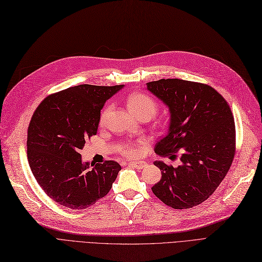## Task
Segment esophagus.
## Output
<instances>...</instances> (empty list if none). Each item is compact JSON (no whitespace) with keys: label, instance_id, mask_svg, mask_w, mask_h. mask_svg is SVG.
I'll use <instances>...</instances> for the list:
<instances>
[{"label":"esophagus","instance_id":"esophagus-1","mask_svg":"<svg viewBox=\"0 0 262 262\" xmlns=\"http://www.w3.org/2000/svg\"><path fill=\"white\" fill-rule=\"evenodd\" d=\"M128 165H130V166H132V167L141 170V169L145 168L147 164L145 162H143V161H140V162H129Z\"/></svg>","mask_w":262,"mask_h":262}]
</instances>
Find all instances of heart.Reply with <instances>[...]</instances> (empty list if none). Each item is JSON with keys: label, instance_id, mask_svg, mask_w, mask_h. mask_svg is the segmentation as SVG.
Masks as SVG:
<instances>
[{"label": "heart", "instance_id": "obj_1", "mask_svg": "<svg viewBox=\"0 0 262 262\" xmlns=\"http://www.w3.org/2000/svg\"><path fill=\"white\" fill-rule=\"evenodd\" d=\"M126 104H128V108L133 116L145 114L152 118L157 110L156 102L145 94L136 93V94L130 95L128 99H126ZM108 112H109V107H106L104 112L101 113V117H100L101 124L105 123ZM144 143H145L144 140L133 142V143H126L120 147V150L121 153L124 154L125 156H137L140 154L141 147Z\"/></svg>", "mask_w": 262, "mask_h": 262}]
</instances>
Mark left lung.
<instances>
[{
    "label": "left lung",
    "mask_w": 262,
    "mask_h": 262,
    "mask_svg": "<svg viewBox=\"0 0 262 262\" xmlns=\"http://www.w3.org/2000/svg\"><path fill=\"white\" fill-rule=\"evenodd\" d=\"M146 90L168 108L169 123L155 153L173 158L178 167L154 162L162 171L153 193L168 207L189 209L215 191L235 153V122L226 100L211 86L178 78L146 83Z\"/></svg>",
    "instance_id": "left-lung-1"
}]
</instances>
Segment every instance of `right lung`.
<instances>
[{"instance_id":"add662e5","label":"right lung","mask_w":262,"mask_h":262,"mask_svg":"<svg viewBox=\"0 0 262 262\" xmlns=\"http://www.w3.org/2000/svg\"><path fill=\"white\" fill-rule=\"evenodd\" d=\"M123 85L82 84L47 97L31 118L27 158L37 182L62 207L84 210L104 198L121 166L83 162L85 140L96 136L100 109Z\"/></svg>"}]
</instances>
